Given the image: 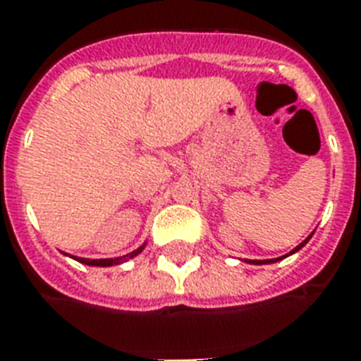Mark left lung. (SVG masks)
<instances>
[{"instance_id":"obj_1","label":"left lung","mask_w":361,"mask_h":361,"mask_svg":"<svg viewBox=\"0 0 361 361\" xmlns=\"http://www.w3.org/2000/svg\"><path fill=\"white\" fill-rule=\"evenodd\" d=\"M311 235H313V233H311ZM311 235L307 236V238H305L304 242H300L298 246L295 247V250H293V252H289L287 253V255H283V257H278V259H264V261H252V259H246V262H250V264H270V262H276V261H281V259H285V257H289V255H293V253H296L298 252V250H302V247L305 246V244H307V242H310V238H311Z\"/></svg>"}]
</instances>
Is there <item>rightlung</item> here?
<instances>
[{"mask_svg":"<svg viewBox=\"0 0 361 361\" xmlns=\"http://www.w3.org/2000/svg\"><path fill=\"white\" fill-rule=\"evenodd\" d=\"M143 247H145V244L137 247V250H134L132 253H126V255H123V257H115V259H83V257H74V259L83 262V264H87V267H115V264H121V262H126L128 259H134L135 255H140V253L143 252Z\"/></svg>","mask_w":361,"mask_h":361,"instance_id":"1","label":"right lung"}]
</instances>
